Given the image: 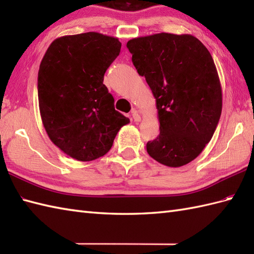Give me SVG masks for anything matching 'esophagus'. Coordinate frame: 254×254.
<instances>
[{
  "instance_id": "obj_1",
  "label": "esophagus",
  "mask_w": 254,
  "mask_h": 254,
  "mask_svg": "<svg viewBox=\"0 0 254 254\" xmlns=\"http://www.w3.org/2000/svg\"><path fill=\"white\" fill-rule=\"evenodd\" d=\"M132 119H133V120L134 121H135V122H139V121H141V115H139V112L137 111V110H133L132 111Z\"/></svg>"
}]
</instances>
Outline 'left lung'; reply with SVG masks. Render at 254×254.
<instances>
[{
  "label": "left lung",
  "mask_w": 254,
  "mask_h": 254,
  "mask_svg": "<svg viewBox=\"0 0 254 254\" xmlns=\"http://www.w3.org/2000/svg\"><path fill=\"white\" fill-rule=\"evenodd\" d=\"M127 47L156 99L159 135L147 142L150 157L168 167L195 159L222 115V86L209 51L192 35L160 32Z\"/></svg>",
  "instance_id": "8db88e82"
}]
</instances>
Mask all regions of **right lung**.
I'll return each mask as SVG.
<instances>
[{
  "label": "right lung",
  "mask_w": 254,
  "mask_h": 254,
  "mask_svg": "<svg viewBox=\"0 0 254 254\" xmlns=\"http://www.w3.org/2000/svg\"><path fill=\"white\" fill-rule=\"evenodd\" d=\"M121 49L118 38L85 32L52 42L38 72L42 124L52 143L79 161L109 152L119 130L130 123L115 109L104 75Z\"/></svg>",
  "instance_id": "1"
}]
</instances>
